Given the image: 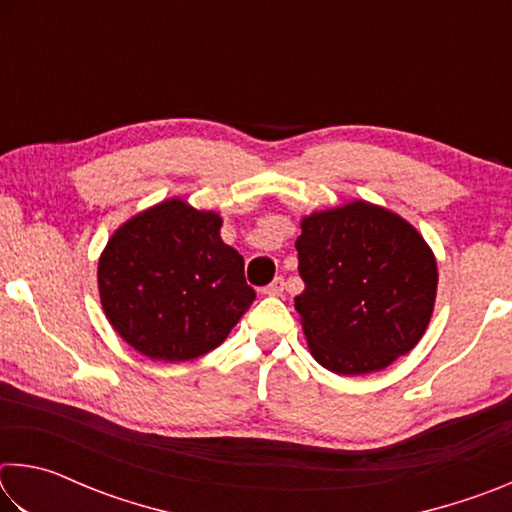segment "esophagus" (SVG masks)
Returning <instances> with one entry per match:
<instances>
[{"mask_svg": "<svg viewBox=\"0 0 512 512\" xmlns=\"http://www.w3.org/2000/svg\"><path fill=\"white\" fill-rule=\"evenodd\" d=\"M284 291V277H275V280L264 289L266 296H282Z\"/></svg>", "mask_w": 512, "mask_h": 512, "instance_id": "34e87169", "label": "esophagus"}]
</instances>
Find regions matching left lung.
Here are the masks:
<instances>
[{
    "label": "left lung",
    "instance_id": "1",
    "mask_svg": "<svg viewBox=\"0 0 512 512\" xmlns=\"http://www.w3.org/2000/svg\"><path fill=\"white\" fill-rule=\"evenodd\" d=\"M296 296L309 350L336 375H366L411 352L429 325L438 268L402 216L366 201L300 223Z\"/></svg>",
    "mask_w": 512,
    "mask_h": 512
}]
</instances>
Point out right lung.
<instances>
[{
  "instance_id": "obj_1",
  "label": "right lung",
  "mask_w": 512,
  "mask_h": 512,
  "mask_svg": "<svg viewBox=\"0 0 512 512\" xmlns=\"http://www.w3.org/2000/svg\"><path fill=\"white\" fill-rule=\"evenodd\" d=\"M221 216L171 198L133 216L99 259L110 325L153 361H189L225 341L253 305L244 257L223 244Z\"/></svg>"
}]
</instances>
